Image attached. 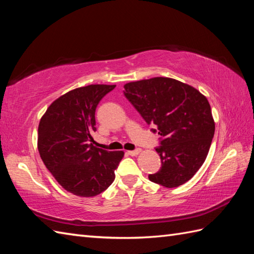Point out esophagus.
I'll list each match as a JSON object with an SVG mask.
<instances>
[{
    "instance_id": "34e87169",
    "label": "esophagus",
    "mask_w": 254,
    "mask_h": 254,
    "mask_svg": "<svg viewBox=\"0 0 254 254\" xmlns=\"http://www.w3.org/2000/svg\"><path fill=\"white\" fill-rule=\"evenodd\" d=\"M139 153H141V149H135V150H128L127 154L131 156H137Z\"/></svg>"
}]
</instances>
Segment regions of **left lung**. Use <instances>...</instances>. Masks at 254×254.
<instances>
[{"label": "left lung", "mask_w": 254, "mask_h": 254, "mask_svg": "<svg viewBox=\"0 0 254 254\" xmlns=\"http://www.w3.org/2000/svg\"><path fill=\"white\" fill-rule=\"evenodd\" d=\"M124 96L163 137L156 148L161 168L150 181L177 188L189 181L207 157L215 122L206 97L192 86L169 77L124 85ZM156 132V130H153Z\"/></svg>", "instance_id": "left-lung-1"}]
</instances>
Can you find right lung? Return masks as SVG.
Here are the masks:
<instances>
[{
  "mask_svg": "<svg viewBox=\"0 0 254 254\" xmlns=\"http://www.w3.org/2000/svg\"><path fill=\"white\" fill-rule=\"evenodd\" d=\"M116 85H88L62 95L48 107L38 127V150L64 190L80 197L96 196L115 180L122 150L96 147L97 105Z\"/></svg>",
  "mask_w": 254,
  "mask_h": 254,
  "instance_id": "1",
  "label": "right lung"
}]
</instances>
